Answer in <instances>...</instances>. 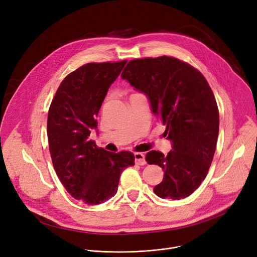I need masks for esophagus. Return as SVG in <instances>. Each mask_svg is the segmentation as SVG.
I'll return each mask as SVG.
<instances>
[{
    "label": "esophagus",
    "instance_id": "1",
    "mask_svg": "<svg viewBox=\"0 0 257 257\" xmlns=\"http://www.w3.org/2000/svg\"><path fill=\"white\" fill-rule=\"evenodd\" d=\"M134 159H135V163L137 165H140V166H143L146 164V161H145V157L143 154L141 153H135L134 154Z\"/></svg>",
    "mask_w": 257,
    "mask_h": 257
}]
</instances>
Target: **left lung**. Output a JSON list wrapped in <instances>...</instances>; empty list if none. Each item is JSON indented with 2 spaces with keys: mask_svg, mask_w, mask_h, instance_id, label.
I'll list each match as a JSON object with an SVG mask.
<instances>
[{
  "mask_svg": "<svg viewBox=\"0 0 257 257\" xmlns=\"http://www.w3.org/2000/svg\"><path fill=\"white\" fill-rule=\"evenodd\" d=\"M121 78L148 96L172 142L167 156L146 154V162L165 172L154 192L174 200L189 196L206 177L218 136V108L206 79L189 64L167 56L132 60Z\"/></svg>",
  "mask_w": 257,
  "mask_h": 257,
  "instance_id": "left-lung-1",
  "label": "left lung"
}]
</instances>
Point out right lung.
<instances>
[{"label":"right lung","instance_id":"obj_1","mask_svg":"<svg viewBox=\"0 0 257 257\" xmlns=\"http://www.w3.org/2000/svg\"><path fill=\"white\" fill-rule=\"evenodd\" d=\"M126 63L81 66L62 81L49 109L48 139L55 171L68 193L86 204L113 197L121 173L134 166L132 153H109L89 139L106 92Z\"/></svg>","mask_w":257,"mask_h":257}]
</instances>
